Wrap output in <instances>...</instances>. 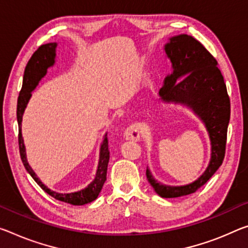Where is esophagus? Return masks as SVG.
I'll return each mask as SVG.
<instances>
[{"label": "esophagus", "instance_id": "34e87169", "mask_svg": "<svg viewBox=\"0 0 248 248\" xmlns=\"http://www.w3.org/2000/svg\"><path fill=\"white\" fill-rule=\"evenodd\" d=\"M140 136H141V129H140L139 124H133L131 125H129L124 133V138L125 140H130V141H138L140 139Z\"/></svg>", "mask_w": 248, "mask_h": 248}]
</instances>
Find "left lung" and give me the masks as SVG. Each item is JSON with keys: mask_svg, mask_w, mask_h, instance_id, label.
<instances>
[{"mask_svg": "<svg viewBox=\"0 0 248 248\" xmlns=\"http://www.w3.org/2000/svg\"><path fill=\"white\" fill-rule=\"evenodd\" d=\"M164 50L172 73L164 78L159 95L167 104L186 106L202 120L211 141V159L204 173L186 186H171L156 181L147 168V179L161 198L184 196L204 186L222 166L225 155L231 103L217 62L194 37L180 34L170 37Z\"/></svg>", "mask_w": 248, "mask_h": 248, "instance_id": "left-lung-1", "label": "left lung"}]
</instances>
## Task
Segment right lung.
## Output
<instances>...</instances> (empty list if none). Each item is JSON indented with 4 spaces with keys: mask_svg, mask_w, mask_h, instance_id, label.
I'll return each instance as SVG.
<instances>
[{
    "mask_svg": "<svg viewBox=\"0 0 248 248\" xmlns=\"http://www.w3.org/2000/svg\"><path fill=\"white\" fill-rule=\"evenodd\" d=\"M56 47L57 43H48V44L42 45L33 54L31 60L27 62L24 77H23L22 89L19 92V96L17 99V124H18V145H19V155H21L22 162L24 164L26 171L29 172L31 176L35 180L39 186L44 190L47 194L53 196L58 201L69 203L72 205H84L93 202L99 195L101 188L104 186L105 181L107 180V168L109 162V150H108V139L107 133L104 136V140L100 145L99 152V162L96 172V176L93 181L88 186H86L82 190L74 193H57L47 187L41 180L37 178V175L33 171V169L27 162L26 152L24 140L22 137V119L23 113L25 111V108L29 101L32 97V92L37 87L38 82L41 81L43 77L47 74V69L55 64V57H56Z\"/></svg>",
    "mask_w": 248,
    "mask_h": 248,
    "instance_id": "right-lung-1",
    "label": "right lung"
}]
</instances>
